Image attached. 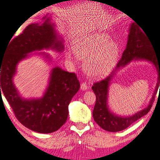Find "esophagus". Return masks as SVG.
Returning <instances> with one entry per match:
<instances>
[{"instance_id":"1","label":"esophagus","mask_w":160,"mask_h":160,"mask_svg":"<svg viewBox=\"0 0 160 160\" xmlns=\"http://www.w3.org/2000/svg\"><path fill=\"white\" fill-rule=\"evenodd\" d=\"M88 88V86L86 83H82L81 84H80V89H81L82 91H86Z\"/></svg>"}]
</instances>
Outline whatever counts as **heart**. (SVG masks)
<instances>
[{
  "mask_svg": "<svg viewBox=\"0 0 160 160\" xmlns=\"http://www.w3.org/2000/svg\"><path fill=\"white\" fill-rule=\"evenodd\" d=\"M73 51L82 60H85L83 69L93 79L102 78L112 72L119 55V44L105 32L83 35L75 40ZM67 57L73 58V53L68 52Z\"/></svg>",
  "mask_w": 160,
  "mask_h": 160,
  "instance_id": "obj_1",
  "label": "heart"
}]
</instances>
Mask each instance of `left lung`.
Wrapping results in <instances>:
<instances>
[{
  "instance_id": "obj_1",
  "label": "left lung",
  "mask_w": 160,
  "mask_h": 160,
  "mask_svg": "<svg viewBox=\"0 0 160 160\" xmlns=\"http://www.w3.org/2000/svg\"><path fill=\"white\" fill-rule=\"evenodd\" d=\"M143 31L138 25L134 22L131 23L129 29L128 44L121 59L119 60L115 69L108 77L102 81L94 83L92 87L93 91L96 95V103L93 110V117L99 127L109 132L123 131L146 115L151 109L159 88L160 89V54H157L153 50L154 48L152 43L147 34L145 35L146 33L145 31L143 32ZM133 60H143L152 63L156 67L158 74V83L148 107L132 116H119L112 113L108 106V88L116 72Z\"/></svg>"
}]
</instances>
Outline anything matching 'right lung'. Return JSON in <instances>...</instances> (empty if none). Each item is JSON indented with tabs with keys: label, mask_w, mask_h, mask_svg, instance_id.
Returning a JSON list of instances; mask_svg holds the SVG:
<instances>
[{
	"label": "right lung",
	"mask_w": 160,
	"mask_h": 160,
	"mask_svg": "<svg viewBox=\"0 0 160 160\" xmlns=\"http://www.w3.org/2000/svg\"><path fill=\"white\" fill-rule=\"evenodd\" d=\"M44 49L58 52L64 50L63 38L48 15L41 23L29 25L22 33L9 43L4 55L0 58V92L1 96V93L4 94L22 124L35 132L49 134L58 131L66 123L69 104L80 89V82L75 73L57 66L51 72L48 85L42 97L22 98L13 83L17 65L30 56L29 54ZM38 54L52 61L48 54L43 52Z\"/></svg>",
	"instance_id": "add662e5"
}]
</instances>
